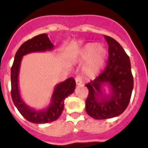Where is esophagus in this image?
<instances>
[{
  "mask_svg": "<svg viewBox=\"0 0 148 148\" xmlns=\"http://www.w3.org/2000/svg\"><path fill=\"white\" fill-rule=\"evenodd\" d=\"M75 82H76V84L79 86V85H81V84H82L83 81H82V78L79 75L75 77Z\"/></svg>",
  "mask_w": 148,
  "mask_h": 148,
  "instance_id": "obj_1",
  "label": "esophagus"
}]
</instances>
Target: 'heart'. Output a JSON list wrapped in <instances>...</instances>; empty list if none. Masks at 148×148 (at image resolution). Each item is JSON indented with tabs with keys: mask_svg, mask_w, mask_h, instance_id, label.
<instances>
[{
	"mask_svg": "<svg viewBox=\"0 0 148 148\" xmlns=\"http://www.w3.org/2000/svg\"><path fill=\"white\" fill-rule=\"evenodd\" d=\"M108 51L103 45L96 42H90L84 45L79 52V60L87 62L84 71L88 75L99 73L104 67Z\"/></svg>",
	"mask_w": 148,
	"mask_h": 148,
	"instance_id": "heart-1",
	"label": "heart"
}]
</instances>
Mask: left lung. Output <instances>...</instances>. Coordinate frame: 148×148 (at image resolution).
<instances>
[{"instance_id":"8db88e82","label":"left lung","mask_w":148,"mask_h":148,"mask_svg":"<svg viewBox=\"0 0 148 148\" xmlns=\"http://www.w3.org/2000/svg\"><path fill=\"white\" fill-rule=\"evenodd\" d=\"M108 45L107 65L98 77L85 86L88 88L87 113L94 119L104 120L117 117L128 106L133 89L130 60L115 40L105 36ZM108 84L111 92L106 95L102 90Z\"/></svg>"}]
</instances>
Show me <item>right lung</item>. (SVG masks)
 Instances as JSON below:
<instances>
[{
	"mask_svg": "<svg viewBox=\"0 0 148 148\" xmlns=\"http://www.w3.org/2000/svg\"><path fill=\"white\" fill-rule=\"evenodd\" d=\"M53 48L54 45L49 40L48 34L37 35L25 42L18 49L11 68V96L12 102L21 115L31 123H45L56 121L64 110L65 98L75 90V81L72 77L59 83L54 90L49 107L40 111L30 108L21 99L18 88V74L22 57L31 52L50 51Z\"/></svg>",
	"mask_w": 148,
	"mask_h": 148,
	"instance_id": "add662e5",
	"label": "right lung"
}]
</instances>
